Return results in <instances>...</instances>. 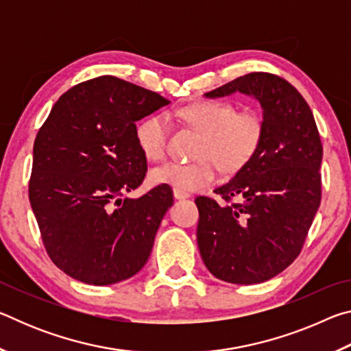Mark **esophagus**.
<instances>
[{"mask_svg": "<svg viewBox=\"0 0 351 351\" xmlns=\"http://www.w3.org/2000/svg\"><path fill=\"white\" fill-rule=\"evenodd\" d=\"M173 197L176 199H186V198L190 197V195L186 193V192H181V190H173Z\"/></svg>", "mask_w": 351, "mask_h": 351, "instance_id": "1", "label": "esophagus"}]
</instances>
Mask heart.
Masks as SVG:
<instances>
[{
	"label": "heart",
	"instance_id": "1",
	"mask_svg": "<svg viewBox=\"0 0 351 351\" xmlns=\"http://www.w3.org/2000/svg\"><path fill=\"white\" fill-rule=\"evenodd\" d=\"M176 116L201 133L193 162H167L150 171V182L170 186L181 192L201 190L218 176V165L226 173H235L251 162L265 134V122L257 111H237L230 102L198 100L182 106ZM169 117L156 112L136 127V142L150 161H159L167 150Z\"/></svg>",
	"mask_w": 351,
	"mask_h": 351
}]
</instances>
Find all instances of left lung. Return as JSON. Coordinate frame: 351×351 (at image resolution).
<instances>
[{"mask_svg": "<svg viewBox=\"0 0 351 351\" xmlns=\"http://www.w3.org/2000/svg\"><path fill=\"white\" fill-rule=\"evenodd\" d=\"M240 91L263 110L265 134L246 167L215 189L228 204L198 197L197 240L206 268L223 282L269 280L304 247L322 198V142L306 100L282 77L251 73L206 93ZM239 196L241 204H230Z\"/></svg>", "mask_w": 351, "mask_h": 351, "instance_id": "8db88e82", "label": "left lung"}]
</instances>
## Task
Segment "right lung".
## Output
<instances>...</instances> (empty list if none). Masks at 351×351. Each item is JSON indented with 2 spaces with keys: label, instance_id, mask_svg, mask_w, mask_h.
Listing matches in <instances>:
<instances>
[{
  "label": "right lung",
  "instance_id": "1",
  "mask_svg": "<svg viewBox=\"0 0 351 351\" xmlns=\"http://www.w3.org/2000/svg\"><path fill=\"white\" fill-rule=\"evenodd\" d=\"M170 102L112 75L60 96L34 142L29 201L57 268L88 285H112L147 263L173 192L158 186L123 198L147 173L136 121Z\"/></svg>",
  "mask_w": 351,
  "mask_h": 351
}]
</instances>
